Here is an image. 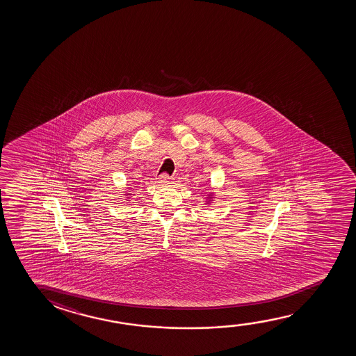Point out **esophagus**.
Masks as SVG:
<instances>
[{
    "mask_svg": "<svg viewBox=\"0 0 356 356\" xmlns=\"http://www.w3.org/2000/svg\"><path fill=\"white\" fill-rule=\"evenodd\" d=\"M170 180V176H168L166 174H163V175L159 177V184H161V186L169 185V184L171 182Z\"/></svg>",
    "mask_w": 356,
    "mask_h": 356,
    "instance_id": "1",
    "label": "esophagus"
}]
</instances>
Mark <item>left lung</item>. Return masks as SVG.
<instances>
[{"mask_svg":"<svg viewBox=\"0 0 356 356\" xmlns=\"http://www.w3.org/2000/svg\"><path fill=\"white\" fill-rule=\"evenodd\" d=\"M215 198V193L214 192H209L208 193V195L205 197V204H211L213 203V200H214Z\"/></svg>","mask_w":356,"mask_h":356,"instance_id":"1","label":"left lung"}]
</instances>
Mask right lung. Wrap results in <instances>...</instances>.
<instances>
[{
  "instance_id": "obj_1",
  "label": "right lung",
  "mask_w": 356,
  "mask_h": 356,
  "mask_svg": "<svg viewBox=\"0 0 356 356\" xmlns=\"http://www.w3.org/2000/svg\"><path fill=\"white\" fill-rule=\"evenodd\" d=\"M124 197L127 198V202L131 200V193H130V191H127V192H125V195H124Z\"/></svg>"
}]
</instances>
